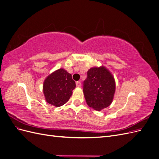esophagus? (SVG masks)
I'll return each instance as SVG.
<instances>
[{"mask_svg": "<svg viewBox=\"0 0 159 159\" xmlns=\"http://www.w3.org/2000/svg\"><path fill=\"white\" fill-rule=\"evenodd\" d=\"M76 86L78 88H80V87H81V83L80 82V81H76Z\"/></svg>", "mask_w": 159, "mask_h": 159, "instance_id": "34e87169", "label": "esophagus"}]
</instances>
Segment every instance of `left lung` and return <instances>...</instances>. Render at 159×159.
Returning <instances> with one entry per match:
<instances>
[{
  "label": "left lung",
  "mask_w": 159,
  "mask_h": 159,
  "mask_svg": "<svg viewBox=\"0 0 159 159\" xmlns=\"http://www.w3.org/2000/svg\"><path fill=\"white\" fill-rule=\"evenodd\" d=\"M83 91L90 107L100 111L112 103L115 83L111 74L105 68H90L84 81Z\"/></svg>",
  "instance_id": "left-lung-1"
}]
</instances>
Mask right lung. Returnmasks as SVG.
<instances>
[{
  "label": "right lung",
  "mask_w": 159,
  "mask_h": 159,
  "mask_svg": "<svg viewBox=\"0 0 159 159\" xmlns=\"http://www.w3.org/2000/svg\"><path fill=\"white\" fill-rule=\"evenodd\" d=\"M75 88L71 75L61 68L48 76L43 85V91L48 103L60 107L69 100Z\"/></svg>",
  "instance_id": "add662e5"
}]
</instances>
